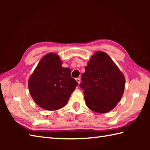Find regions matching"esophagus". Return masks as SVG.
Instances as JSON below:
<instances>
[{
	"label": "esophagus",
	"mask_w": 150,
	"mask_h": 150,
	"mask_svg": "<svg viewBox=\"0 0 150 150\" xmlns=\"http://www.w3.org/2000/svg\"><path fill=\"white\" fill-rule=\"evenodd\" d=\"M76 81H77V82H78L79 84L81 83V79L80 78H77V79H76Z\"/></svg>",
	"instance_id": "1"
}]
</instances>
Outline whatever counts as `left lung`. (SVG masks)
Here are the masks:
<instances>
[{"instance_id":"1","label":"left lung","mask_w":150,"mask_h":150,"mask_svg":"<svg viewBox=\"0 0 150 150\" xmlns=\"http://www.w3.org/2000/svg\"><path fill=\"white\" fill-rule=\"evenodd\" d=\"M79 85L84 90L87 106L97 113H104L116 106L122 97L125 78L106 53L98 52L92 56Z\"/></svg>"}]
</instances>
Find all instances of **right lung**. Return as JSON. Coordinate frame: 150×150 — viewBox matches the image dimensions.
Wrapping results in <instances>:
<instances>
[{
	"label": "right lung",
	"instance_id": "1",
	"mask_svg": "<svg viewBox=\"0 0 150 150\" xmlns=\"http://www.w3.org/2000/svg\"><path fill=\"white\" fill-rule=\"evenodd\" d=\"M78 82L71 76V69L63 68L56 54L43 57L28 81L33 99L44 110L53 111L64 107Z\"/></svg>",
	"mask_w": 150,
	"mask_h": 150
}]
</instances>
